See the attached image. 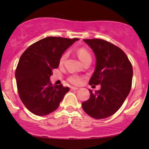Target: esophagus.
<instances>
[{
	"label": "esophagus",
	"instance_id": "obj_1",
	"mask_svg": "<svg viewBox=\"0 0 149 149\" xmlns=\"http://www.w3.org/2000/svg\"><path fill=\"white\" fill-rule=\"evenodd\" d=\"M78 88H75V87H71V90H72V91H75V90H77Z\"/></svg>",
	"mask_w": 149,
	"mask_h": 149
}]
</instances>
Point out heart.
<instances>
[{"label":"heart","instance_id":"1","mask_svg":"<svg viewBox=\"0 0 149 149\" xmlns=\"http://www.w3.org/2000/svg\"><path fill=\"white\" fill-rule=\"evenodd\" d=\"M76 53L82 62L88 59H91V54H90V53L86 49L84 48V47H80V48L77 49ZM66 57H67V52H65L61 55L60 59H59V64H63V62L64 61ZM67 80L71 84L74 85H78L82 83L83 78L81 76H78V75H71V76H70L67 78Z\"/></svg>","mask_w":149,"mask_h":149}]
</instances>
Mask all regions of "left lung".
<instances>
[{
  "label": "left lung",
  "instance_id": "1",
  "mask_svg": "<svg viewBox=\"0 0 149 149\" xmlns=\"http://www.w3.org/2000/svg\"><path fill=\"white\" fill-rule=\"evenodd\" d=\"M96 57V67L89 84L100 85V90H90L88 100L82 103L84 111L95 119L113 115L130 92L132 66L123 51L102 39H84Z\"/></svg>",
  "mask_w": 149,
  "mask_h": 149
}]
</instances>
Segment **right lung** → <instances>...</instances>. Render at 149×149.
I'll return each instance as SVG.
<instances>
[{"mask_svg": "<svg viewBox=\"0 0 149 149\" xmlns=\"http://www.w3.org/2000/svg\"><path fill=\"white\" fill-rule=\"evenodd\" d=\"M79 39L47 37L31 45L20 57L15 78L19 96L33 114L46 116L56 110L69 88L52 85L49 77L63 53Z\"/></svg>", "mask_w": 149, "mask_h": 149, "instance_id": "add662e5", "label": "right lung"}]
</instances>
